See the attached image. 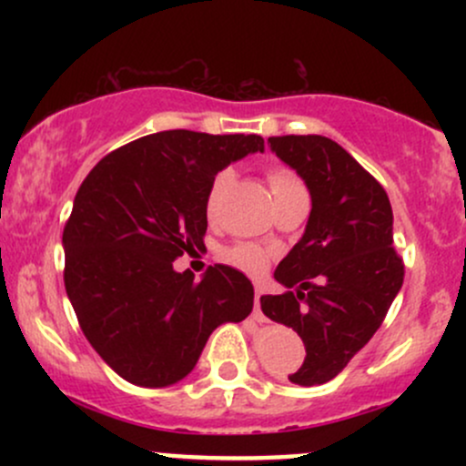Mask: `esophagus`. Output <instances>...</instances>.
<instances>
[{"instance_id":"esophagus-1","label":"esophagus","mask_w":466,"mask_h":466,"mask_svg":"<svg viewBox=\"0 0 466 466\" xmlns=\"http://www.w3.org/2000/svg\"><path fill=\"white\" fill-rule=\"evenodd\" d=\"M260 296H263V291H260V289H256L254 313H251V318H254L256 322H265V315H263V311H260Z\"/></svg>"}]
</instances>
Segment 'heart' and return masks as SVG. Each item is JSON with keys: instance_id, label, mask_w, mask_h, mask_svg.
Here are the masks:
<instances>
[{"instance_id": "obj_1", "label": "heart", "mask_w": 466, "mask_h": 466, "mask_svg": "<svg viewBox=\"0 0 466 466\" xmlns=\"http://www.w3.org/2000/svg\"><path fill=\"white\" fill-rule=\"evenodd\" d=\"M267 181H269V188H271V195H274V199H280V197L287 195V192L302 188L300 181L293 177L287 168H280V166H274V168L267 170ZM229 184H232V170H221V173L212 179L210 188H208V195H206L208 218H215L218 215V208H221L223 195H226ZM226 258L232 265L240 267V269L256 274V271H263L265 267L269 265L271 251L265 249L263 245L245 240V243H237L234 248H229L226 251Z\"/></svg>"}]
</instances>
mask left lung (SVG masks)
<instances>
[{
	"label": "left lung",
	"instance_id": "obj_1",
	"mask_svg": "<svg viewBox=\"0 0 466 466\" xmlns=\"http://www.w3.org/2000/svg\"><path fill=\"white\" fill-rule=\"evenodd\" d=\"M269 144L307 184L311 215L274 271L287 291L263 296L260 309L304 341L307 357L289 381L319 386L370 341L403 285L392 206L383 186L330 137L280 136Z\"/></svg>",
	"mask_w": 466,
	"mask_h": 466
}]
</instances>
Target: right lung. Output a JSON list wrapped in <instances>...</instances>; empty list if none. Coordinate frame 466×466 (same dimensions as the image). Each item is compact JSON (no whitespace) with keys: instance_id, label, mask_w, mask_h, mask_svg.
<instances>
[{"instance_id":"1","label":"right lung","mask_w":466,"mask_h":466,"mask_svg":"<svg viewBox=\"0 0 466 466\" xmlns=\"http://www.w3.org/2000/svg\"><path fill=\"white\" fill-rule=\"evenodd\" d=\"M263 148L260 136L159 131L105 155L80 184L63 280L87 341L129 383L181 381L217 326L251 313L254 287L238 269L215 265L195 282L173 260L206 248L218 170Z\"/></svg>"}]
</instances>
